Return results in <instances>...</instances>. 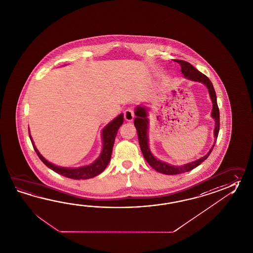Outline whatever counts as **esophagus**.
<instances>
[{
  "label": "esophagus",
  "mask_w": 253,
  "mask_h": 253,
  "mask_svg": "<svg viewBox=\"0 0 253 253\" xmlns=\"http://www.w3.org/2000/svg\"><path fill=\"white\" fill-rule=\"evenodd\" d=\"M124 119L127 121V122H132L133 119H134V111L129 108L127 109L125 112H124Z\"/></svg>",
  "instance_id": "34e87169"
}]
</instances>
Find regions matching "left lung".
Returning a JSON list of instances; mask_svg holds the SVG:
<instances>
[{
  "label": "left lung",
  "mask_w": 253,
  "mask_h": 253,
  "mask_svg": "<svg viewBox=\"0 0 253 253\" xmlns=\"http://www.w3.org/2000/svg\"><path fill=\"white\" fill-rule=\"evenodd\" d=\"M176 62H178L180 65V71L182 74L184 75L186 78L190 79L193 82H199L202 83L203 84L206 85L208 88L209 93L211 96V99L212 101V112H211V116L215 120V129H214V144L211 147V149L210 150V152L203 157L194 161L192 163H187L181 166H172L169 163H163L160 160H157L152 154V152L149 149V143H148V125H149V120L147 118L148 113H147V108L144 106H138L135 110V115L136 118L134 120V126L137 129V134H138V139H139V144H140V150L143 154V157L146 160L147 163H149L152 168L155 170H157L158 172H161L163 174L174 175L180 174V173H184L187 171H190L191 169L198 167L201 163H203L209 155L211 154V152L213 150L214 145L216 143V140L218 138L219 130V107L217 104V97L215 93L213 85L211 84V82L210 81V79L204 75L203 73H201L200 71H198L196 68L193 67L191 63L185 62V61H181V60H176Z\"/></svg>",
  "instance_id": "obj_1"
}]
</instances>
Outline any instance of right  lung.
I'll return each mask as SVG.
<instances>
[{
	"label": "right lung",
	"mask_w": 253,
	"mask_h": 253,
	"mask_svg": "<svg viewBox=\"0 0 253 253\" xmlns=\"http://www.w3.org/2000/svg\"><path fill=\"white\" fill-rule=\"evenodd\" d=\"M123 123H124V114L121 113L118 117L114 119L110 124H107L106 127L102 129V133H101L103 147H102L101 155L94 163H91L88 166L80 167V168H64V167L56 166L52 163H49L47 160H45L44 158L42 156V154L36 149L30 133H29V136L32 140L34 151L37 153L41 161L44 163L48 168L51 169L53 171H55L59 174L70 178V179L86 180V179H90V178H93L97 175L100 174L106 168L108 163H110V161H111L115 137L117 135L119 128L121 127Z\"/></svg>",
	"instance_id": "add662e5"
}]
</instances>
